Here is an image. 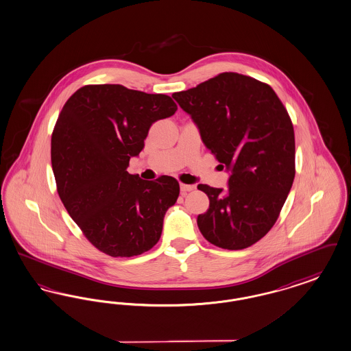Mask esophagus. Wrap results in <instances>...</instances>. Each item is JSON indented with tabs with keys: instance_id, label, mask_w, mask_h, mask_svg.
I'll use <instances>...</instances> for the list:
<instances>
[{
	"instance_id": "obj_1",
	"label": "esophagus",
	"mask_w": 351,
	"mask_h": 351,
	"mask_svg": "<svg viewBox=\"0 0 351 351\" xmlns=\"http://www.w3.org/2000/svg\"><path fill=\"white\" fill-rule=\"evenodd\" d=\"M180 189H182V193L185 192H191L195 189V185H189V184H180Z\"/></svg>"
}]
</instances>
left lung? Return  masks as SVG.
<instances>
[{"label":"left lung","mask_w":351,"mask_h":351,"mask_svg":"<svg viewBox=\"0 0 351 351\" xmlns=\"http://www.w3.org/2000/svg\"><path fill=\"white\" fill-rule=\"evenodd\" d=\"M191 114L205 146L231 171L228 191L198 184L209 209L197 225L209 243L230 251L251 247L277 222L295 178L294 126L274 90L226 71L172 94Z\"/></svg>","instance_id":"1"}]
</instances>
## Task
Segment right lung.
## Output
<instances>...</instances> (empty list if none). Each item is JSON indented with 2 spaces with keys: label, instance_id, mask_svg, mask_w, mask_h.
<instances>
[{
  "label": "right lung",
  "instance_id": "1",
  "mask_svg": "<svg viewBox=\"0 0 351 351\" xmlns=\"http://www.w3.org/2000/svg\"><path fill=\"white\" fill-rule=\"evenodd\" d=\"M165 94L121 84H86L58 114L51 141L57 192L71 219L100 252L132 257L152 250L180 193L171 176L146 182L129 173L156 120L176 112Z\"/></svg>",
  "mask_w": 351,
  "mask_h": 351
}]
</instances>
